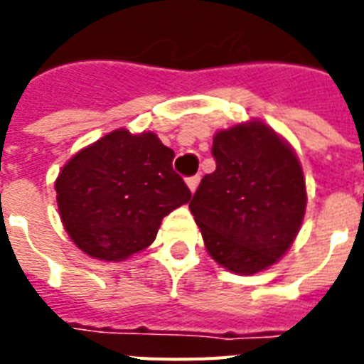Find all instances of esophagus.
<instances>
[{
  "label": "esophagus",
  "instance_id": "1",
  "mask_svg": "<svg viewBox=\"0 0 364 364\" xmlns=\"http://www.w3.org/2000/svg\"><path fill=\"white\" fill-rule=\"evenodd\" d=\"M198 183H200V177L198 176H193V177H188L187 179V187L191 193H194L196 188H198Z\"/></svg>",
  "mask_w": 364,
  "mask_h": 364
}]
</instances>
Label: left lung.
<instances>
[{"label": "left lung", "mask_w": 364, "mask_h": 364, "mask_svg": "<svg viewBox=\"0 0 364 364\" xmlns=\"http://www.w3.org/2000/svg\"><path fill=\"white\" fill-rule=\"evenodd\" d=\"M217 168L191 200L208 253L240 276L270 268L304 221L306 179L293 147L266 122H240L213 136Z\"/></svg>", "instance_id": "1"}]
</instances>
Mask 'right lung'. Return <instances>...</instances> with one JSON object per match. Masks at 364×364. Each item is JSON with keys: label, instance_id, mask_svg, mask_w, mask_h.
I'll return each instance as SVG.
<instances>
[{"label": "right lung", "instance_id": "add662e5", "mask_svg": "<svg viewBox=\"0 0 364 364\" xmlns=\"http://www.w3.org/2000/svg\"><path fill=\"white\" fill-rule=\"evenodd\" d=\"M176 153L153 132L126 128L75 153L54 188L62 225L82 253L124 260L149 247L168 213L191 200L171 168Z\"/></svg>", "mask_w": 364, "mask_h": 364}]
</instances>
